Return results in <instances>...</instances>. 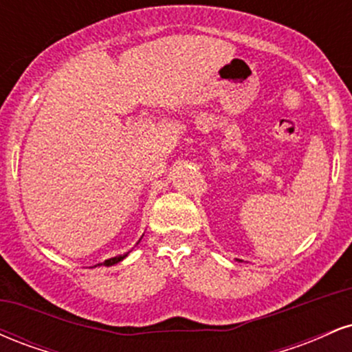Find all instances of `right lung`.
Listing matches in <instances>:
<instances>
[{"instance_id": "add662e5", "label": "right lung", "mask_w": 352, "mask_h": 352, "mask_svg": "<svg viewBox=\"0 0 352 352\" xmlns=\"http://www.w3.org/2000/svg\"><path fill=\"white\" fill-rule=\"evenodd\" d=\"M125 256H127V253L119 254V256H114V258H109V260H106V261H104V263H99V265H104V266H112V265L119 263V261H122ZM96 266H98V265H96Z\"/></svg>"}]
</instances>
